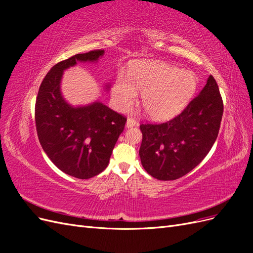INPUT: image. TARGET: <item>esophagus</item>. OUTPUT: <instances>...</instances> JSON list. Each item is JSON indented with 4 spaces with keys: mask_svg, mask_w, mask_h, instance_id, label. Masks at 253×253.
<instances>
[{
    "mask_svg": "<svg viewBox=\"0 0 253 253\" xmlns=\"http://www.w3.org/2000/svg\"><path fill=\"white\" fill-rule=\"evenodd\" d=\"M136 126H138V121H137L135 118H127L126 127H133Z\"/></svg>",
    "mask_w": 253,
    "mask_h": 253,
    "instance_id": "34e87169",
    "label": "esophagus"
}]
</instances>
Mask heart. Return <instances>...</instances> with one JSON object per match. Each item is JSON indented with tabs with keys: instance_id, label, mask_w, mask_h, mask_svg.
<instances>
[{
	"instance_id": "1",
	"label": "heart",
	"mask_w": 253,
	"mask_h": 253,
	"mask_svg": "<svg viewBox=\"0 0 253 253\" xmlns=\"http://www.w3.org/2000/svg\"><path fill=\"white\" fill-rule=\"evenodd\" d=\"M196 87L197 80L192 72L159 61H139L131 64L127 76L118 74L112 98L119 111H126L136 101L137 91H141L145 114L152 119L163 120L185 108Z\"/></svg>"
}]
</instances>
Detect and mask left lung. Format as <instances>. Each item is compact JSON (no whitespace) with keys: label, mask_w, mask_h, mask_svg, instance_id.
Listing matches in <instances>:
<instances>
[{"label":"left lung","mask_w":253,"mask_h":253,"mask_svg":"<svg viewBox=\"0 0 253 253\" xmlns=\"http://www.w3.org/2000/svg\"><path fill=\"white\" fill-rule=\"evenodd\" d=\"M224 103L213 76L200 95L177 116L162 124H142V167L159 180H174L202 163L215 142Z\"/></svg>","instance_id":"obj_1"}]
</instances>
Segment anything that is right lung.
<instances>
[{"mask_svg": "<svg viewBox=\"0 0 253 253\" xmlns=\"http://www.w3.org/2000/svg\"><path fill=\"white\" fill-rule=\"evenodd\" d=\"M103 53H77L53 65L36 100V127L44 152L61 171L79 179L94 177L108 167L126 118L101 102L73 108L61 95L60 81L66 68L78 61H97Z\"/></svg>", "mask_w": 253, "mask_h": 253, "instance_id": "obj_1", "label": "right lung"}]
</instances>
